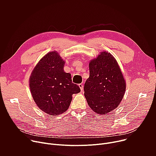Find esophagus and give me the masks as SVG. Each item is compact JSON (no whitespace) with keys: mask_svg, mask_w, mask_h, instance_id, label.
<instances>
[{"mask_svg":"<svg viewBox=\"0 0 156 156\" xmlns=\"http://www.w3.org/2000/svg\"><path fill=\"white\" fill-rule=\"evenodd\" d=\"M78 86H79V87H80V88L81 91H83V84H79Z\"/></svg>","mask_w":156,"mask_h":156,"instance_id":"esophagus-1","label":"esophagus"}]
</instances>
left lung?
I'll list each match as a JSON object with an SVG mask.
<instances>
[{"instance_id":"obj_1","label":"left lung","mask_w":156,"mask_h":156,"mask_svg":"<svg viewBox=\"0 0 156 156\" xmlns=\"http://www.w3.org/2000/svg\"><path fill=\"white\" fill-rule=\"evenodd\" d=\"M90 77L84 86V96L90 108L101 115L116 108L122 101L126 83L115 58L104 51L90 61Z\"/></svg>"}]
</instances>
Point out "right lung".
Returning <instances> with one entry per match:
<instances>
[{"mask_svg": "<svg viewBox=\"0 0 156 156\" xmlns=\"http://www.w3.org/2000/svg\"><path fill=\"white\" fill-rule=\"evenodd\" d=\"M64 64L57 52H49L39 60L30 78L31 93L35 103L51 115L66 112L72 95L81 91L72 83L71 75L63 71Z\"/></svg>", "mask_w": 156, "mask_h": 156, "instance_id": "1", "label": "right lung"}]
</instances>
